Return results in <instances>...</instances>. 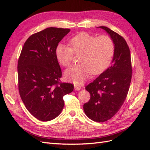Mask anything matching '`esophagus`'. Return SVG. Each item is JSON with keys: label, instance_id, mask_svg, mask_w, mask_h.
<instances>
[{"label": "esophagus", "instance_id": "34e87169", "mask_svg": "<svg viewBox=\"0 0 150 150\" xmlns=\"http://www.w3.org/2000/svg\"><path fill=\"white\" fill-rule=\"evenodd\" d=\"M74 88H75V91L80 90L81 89V86H80V85H78V84H75Z\"/></svg>", "mask_w": 150, "mask_h": 150}]
</instances>
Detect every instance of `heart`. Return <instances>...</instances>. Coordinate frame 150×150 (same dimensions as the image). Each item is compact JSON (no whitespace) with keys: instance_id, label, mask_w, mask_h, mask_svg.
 <instances>
[{"instance_id":"1","label":"heart","mask_w":150,"mask_h":150,"mask_svg":"<svg viewBox=\"0 0 150 150\" xmlns=\"http://www.w3.org/2000/svg\"><path fill=\"white\" fill-rule=\"evenodd\" d=\"M69 45L59 44L55 49V55L60 64L66 67L70 65L74 54H80V63L67 69L64 73L68 81L76 84H82L92 73L95 75L103 73L114 55L113 40L106 35L96 37L81 32L70 39Z\"/></svg>"}]
</instances>
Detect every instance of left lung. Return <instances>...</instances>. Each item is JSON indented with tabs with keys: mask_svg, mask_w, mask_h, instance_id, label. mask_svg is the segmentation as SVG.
<instances>
[{
	"mask_svg": "<svg viewBox=\"0 0 150 150\" xmlns=\"http://www.w3.org/2000/svg\"><path fill=\"white\" fill-rule=\"evenodd\" d=\"M110 35L115 44L113 64L86 86L90 99L83 106L87 117L103 122L112 118L122 106L132 80L129 48L125 39L110 28L98 27Z\"/></svg>",
	"mask_w": 150,
	"mask_h": 150,
	"instance_id": "1",
	"label": "left lung"
}]
</instances>
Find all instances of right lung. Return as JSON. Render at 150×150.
<instances>
[{
	"label": "right lung",
	"instance_id": "obj_1",
	"mask_svg": "<svg viewBox=\"0 0 150 150\" xmlns=\"http://www.w3.org/2000/svg\"><path fill=\"white\" fill-rule=\"evenodd\" d=\"M69 29L47 28L28 38L18 60V91L28 111L38 120L58 117L64 106L63 97L74 86L60 82L62 71L55 49Z\"/></svg>",
	"mask_w": 150,
	"mask_h": 150
}]
</instances>
